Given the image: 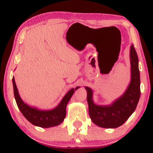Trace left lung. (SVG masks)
<instances>
[{
    "instance_id": "obj_1",
    "label": "left lung",
    "mask_w": 153,
    "mask_h": 153,
    "mask_svg": "<svg viewBox=\"0 0 153 153\" xmlns=\"http://www.w3.org/2000/svg\"><path fill=\"white\" fill-rule=\"evenodd\" d=\"M138 57L134 45L130 48L131 81L125 93L108 106L96 105L93 101V91L85 87L89 115L92 122L103 128H117L122 125L132 114L140 97V76Z\"/></svg>"
}]
</instances>
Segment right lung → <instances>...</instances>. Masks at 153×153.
Here are the masks:
<instances>
[{
  "label": "right lung",
  "mask_w": 153,
  "mask_h": 153,
  "mask_svg": "<svg viewBox=\"0 0 153 153\" xmlns=\"http://www.w3.org/2000/svg\"><path fill=\"white\" fill-rule=\"evenodd\" d=\"M12 82H13V93H14L16 101L22 114L32 124L44 128L54 127L59 125L63 122L66 116L67 104L71 99L73 94H74L75 91L80 88L79 86L76 87L75 88H72L71 91H68V94L63 97L58 106L53 109L45 111L39 110L37 108L26 104L19 96L14 78L12 79Z\"/></svg>",
  "instance_id": "obj_1"
}]
</instances>
